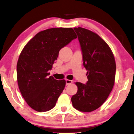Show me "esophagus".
Instances as JSON below:
<instances>
[{
	"label": "esophagus",
	"instance_id": "1",
	"mask_svg": "<svg viewBox=\"0 0 134 134\" xmlns=\"http://www.w3.org/2000/svg\"><path fill=\"white\" fill-rule=\"evenodd\" d=\"M71 83H72V81H71V80H69V79H65V83H66V85L70 84Z\"/></svg>",
	"mask_w": 134,
	"mask_h": 134
}]
</instances>
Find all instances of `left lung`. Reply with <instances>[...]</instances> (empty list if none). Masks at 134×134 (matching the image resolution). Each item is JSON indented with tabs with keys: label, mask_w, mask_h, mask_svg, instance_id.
<instances>
[{
	"label": "left lung",
	"mask_w": 134,
	"mask_h": 134,
	"mask_svg": "<svg viewBox=\"0 0 134 134\" xmlns=\"http://www.w3.org/2000/svg\"><path fill=\"white\" fill-rule=\"evenodd\" d=\"M74 30L81 46L88 81L85 84L76 83L77 91L71 100L75 108L88 113L99 108L108 97L114 84L116 65L111 49L98 35L82 27Z\"/></svg>",
	"instance_id": "left-lung-1"
}]
</instances>
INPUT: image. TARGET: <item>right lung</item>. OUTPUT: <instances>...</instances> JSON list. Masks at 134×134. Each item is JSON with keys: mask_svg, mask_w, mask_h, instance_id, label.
Returning a JSON list of instances; mask_svg holds the SVG:
<instances>
[{"mask_svg": "<svg viewBox=\"0 0 134 134\" xmlns=\"http://www.w3.org/2000/svg\"><path fill=\"white\" fill-rule=\"evenodd\" d=\"M76 35L72 28H51L40 32L20 55L17 64V82L21 95L30 107L38 112L55 107L65 81L49 76L59 52Z\"/></svg>", "mask_w": 134, "mask_h": 134, "instance_id": "1", "label": "right lung"}]
</instances>
